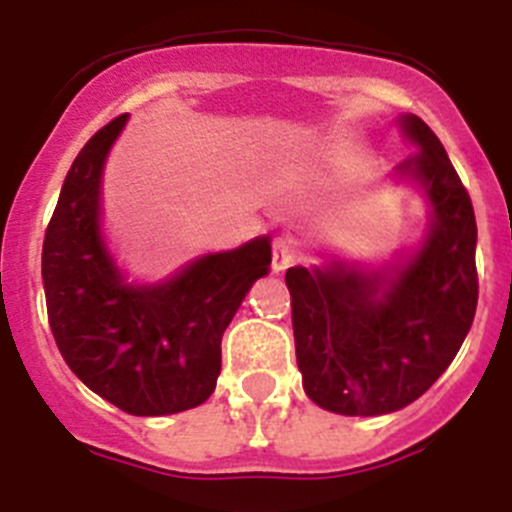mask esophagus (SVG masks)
I'll return each mask as SVG.
<instances>
[{
    "label": "esophagus",
    "mask_w": 512,
    "mask_h": 512,
    "mask_svg": "<svg viewBox=\"0 0 512 512\" xmlns=\"http://www.w3.org/2000/svg\"><path fill=\"white\" fill-rule=\"evenodd\" d=\"M294 260H296L294 242H291L289 236H278L276 242H273V270L281 273V270L289 268Z\"/></svg>",
    "instance_id": "34e87169"
}]
</instances>
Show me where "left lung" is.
<instances>
[{
    "mask_svg": "<svg viewBox=\"0 0 512 512\" xmlns=\"http://www.w3.org/2000/svg\"><path fill=\"white\" fill-rule=\"evenodd\" d=\"M419 153L398 174L432 203L424 247L390 276L343 263L289 268L296 364L317 406L346 416L390 414L414 403L448 369L479 299L474 205L440 137L401 119Z\"/></svg>",
    "mask_w": 512,
    "mask_h": 512,
    "instance_id": "8db88e82",
    "label": "left lung"
}]
</instances>
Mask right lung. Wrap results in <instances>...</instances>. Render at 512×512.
Returning a JSON list of instances; mask_svg holds the SVG:
<instances>
[{"instance_id": "add662e5", "label": "right lung", "mask_w": 512, "mask_h": 512, "mask_svg": "<svg viewBox=\"0 0 512 512\" xmlns=\"http://www.w3.org/2000/svg\"><path fill=\"white\" fill-rule=\"evenodd\" d=\"M127 114L77 153L44 236L46 312L67 367L93 393L135 416L195 409L221 375V338L252 283L268 273L270 242L200 257L161 286H130L103 247L98 190Z\"/></svg>"}]
</instances>
